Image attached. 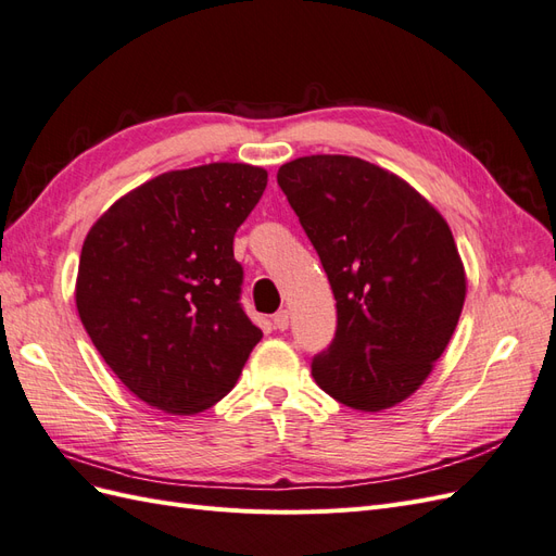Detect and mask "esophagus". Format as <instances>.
<instances>
[{"instance_id":"esophagus-1","label":"esophagus","mask_w":556,"mask_h":556,"mask_svg":"<svg viewBox=\"0 0 556 556\" xmlns=\"http://www.w3.org/2000/svg\"><path fill=\"white\" fill-rule=\"evenodd\" d=\"M274 325H276L278 331L288 329V327H290V313H288V311H278V313L274 315Z\"/></svg>"}]
</instances>
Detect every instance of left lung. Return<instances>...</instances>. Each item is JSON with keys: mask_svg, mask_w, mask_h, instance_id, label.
Masks as SVG:
<instances>
[{"mask_svg": "<svg viewBox=\"0 0 556 556\" xmlns=\"http://www.w3.org/2000/svg\"><path fill=\"white\" fill-rule=\"evenodd\" d=\"M331 282L339 327L313 378L348 408L380 413L415 394L466 299L450 225L410 182L359 157L306 155L278 169Z\"/></svg>", "mask_w": 556, "mask_h": 556, "instance_id": "left-lung-1", "label": "left lung"}]
</instances>
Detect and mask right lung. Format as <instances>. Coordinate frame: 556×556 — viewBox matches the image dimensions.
I'll list each match as a JSON object with an SVG mask.
<instances>
[{"instance_id": "obj_1", "label": "right lung", "mask_w": 556, "mask_h": 556, "mask_svg": "<svg viewBox=\"0 0 556 556\" xmlns=\"http://www.w3.org/2000/svg\"><path fill=\"white\" fill-rule=\"evenodd\" d=\"M266 169L211 162L123 194L83 241L76 308L127 390L169 415H197L237 384L262 331L239 304L233 233Z\"/></svg>"}]
</instances>
